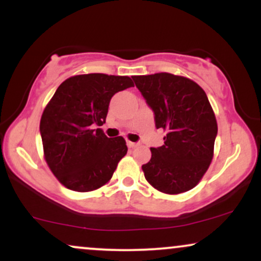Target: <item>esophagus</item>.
<instances>
[{
    "mask_svg": "<svg viewBox=\"0 0 261 261\" xmlns=\"http://www.w3.org/2000/svg\"><path fill=\"white\" fill-rule=\"evenodd\" d=\"M137 146V143L135 142H131V141H127V147L128 148H135Z\"/></svg>",
    "mask_w": 261,
    "mask_h": 261,
    "instance_id": "obj_1",
    "label": "esophagus"
}]
</instances>
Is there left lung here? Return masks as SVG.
Here are the masks:
<instances>
[{
    "instance_id": "left-lung-1",
    "label": "left lung",
    "mask_w": 261,
    "mask_h": 261,
    "mask_svg": "<svg viewBox=\"0 0 261 261\" xmlns=\"http://www.w3.org/2000/svg\"><path fill=\"white\" fill-rule=\"evenodd\" d=\"M133 79L154 112L155 127L167 133L142 166L146 180L169 195L191 190L214 158L217 121L207 95L193 80L168 72Z\"/></svg>"
}]
</instances>
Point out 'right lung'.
<instances>
[{
    "instance_id": "add662e5",
    "label": "right lung",
    "mask_w": 261,
    "mask_h": 261,
    "mask_svg": "<svg viewBox=\"0 0 261 261\" xmlns=\"http://www.w3.org/2000/svg\"><path fill=\"white\" fill-rule=\"evenodd\" d=\"M134 87L127 76L77 74L67 79L45 107L40 119L44 160L64 187L87 193L112 179L126 154L124 137L109 139L101 126L115 93Z\"/></svg>"
}]
</instances>
